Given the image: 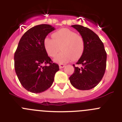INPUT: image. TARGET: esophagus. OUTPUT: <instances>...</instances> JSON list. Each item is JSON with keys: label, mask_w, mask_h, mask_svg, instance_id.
I'll return each mask as SVG.
<instances>
[{"label": "esophagus", "mask_w": 122, "mask_h": 122, "mask_svg": "<svg viewBox=\"0 0 122 122\" xmlns=\"http://www.w3.org/2000/svg\"><path fill=\"white\" fill-rule=\"evenodd\" d=\"M65 66V64H62V63L59 64V68H60V69L63 68H64Z\"/></svg>", "instance_id": "1"}]
</instances>
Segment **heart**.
<instances>
[{
  "label": "heart",
  "mask_w": 122,
  "mask_h": 122,
  "mask_svg": "<svg viewBox=\"0 0 122 122\" xmlns=\"http://www.w3.org/2000/svg\"><path fill=\"white\" fill-rule=\"evenodd\" d=\"M52 36L54 40L45 38L44 47L51 57H54L61 49L62 52L54 59V62L57 63H63L73 59L77 60L84 51L85 43L83 38L70 29H60L52 33Z\"/></svg>",
  "instance_id": "b5f03b06"
}]
</instances>
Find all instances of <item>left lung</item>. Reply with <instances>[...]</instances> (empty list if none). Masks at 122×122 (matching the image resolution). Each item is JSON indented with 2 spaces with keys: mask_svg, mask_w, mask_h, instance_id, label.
I'll return each instance as SVG.
<instances>
[{
  "mask_svg": "<svg viewBox=\"0 0 122 122\" xmlns=\"http://www.w3.org/2000/svg\"><path fill=\"white\" fill-rule=\"evenodd\" d=\"M84 40L85 49L76 64L74 71L69 79L72 86L79 90H86L97 86L103 78L106 68L107 54L103 42L94 32L89 28L73 25Z\"/></svg>",
  "mask_w": 122,
  "mask_h": 122,
  "instance_id": "8db88e82",
  "label": "left lung"
}]
</instances>
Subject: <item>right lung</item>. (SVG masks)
Returning a JSON list of instances; mask_svg holds the SVG:
<instances>
[{"label":"right lung","instance_id":"add662e5","mask_svg":"<svg viewBox=\"0 0 122 122\" xmlns=\"http://www.w3.org/2000/svg\"><path fill=\"white\" fill-rule=\"evenodd\" d=\"M55 30L49 24H40L29 29L22 35L15 52V69L24 89L32 93H41L52 86L59 70L52 63L44 47V40Z\"/></svg>","mask_w":122,"mask_h":122}]
</instances>
